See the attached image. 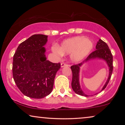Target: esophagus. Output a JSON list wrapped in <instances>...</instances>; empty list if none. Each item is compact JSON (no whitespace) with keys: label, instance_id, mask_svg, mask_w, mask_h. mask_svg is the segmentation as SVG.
Wrapping results in <instances>:
<instances>
[{"label":"esophagus","instance_id":"34e87169","mask_svg":"<svg viewBox=\"0 0 125 125\" xmlns=\"http://www.w3.org/2000/svg\"><path fill=\"white\" fill-rule=\"evenodd\" d=\"M69 66V65L66 64H65V63H61V68H63V67H65V66Z\"/></svg>","mask_w":125,"mask_h":125}]
</instances>
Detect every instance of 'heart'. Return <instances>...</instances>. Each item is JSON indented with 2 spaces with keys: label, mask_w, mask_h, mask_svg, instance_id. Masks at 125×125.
<instances>
[{
  "label": "heart",
  "mask_w": 125,
  "mask_h": 125,
  "mask_svg": "<svg viewBox=\"0 0 125 125\" xmlns=\"http://www.w3.org/2000/svg\"><path fill=\"white\" fill-rule=\"evenodd\" d=\"M93 48L94 42L92 39L84 36H75L64 40L59 47L54 46L52 50L60 56L70 54L72 62H78L87 57Z\"/></svg>",
  "instance_id": "obj_1"
}]
</instances>
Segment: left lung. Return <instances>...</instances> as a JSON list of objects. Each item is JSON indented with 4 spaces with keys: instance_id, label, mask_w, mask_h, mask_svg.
Masks as SVG:
<instances>
[{
    "instance_id": "1",
    "label": "left lung",
    "mask_w": 125,
    "mask_h": 125,
    "mask_svg": "<svg viewBox=\"0 0 125 125\" xmlns=\"http://www.w3.org/2000/svg\"><path fill=\"white\" fill-rule=\"evenodd\" d=\"M95 49H96V50L92 52V53H90L83 62L77 65H72L71 67L72 72V81L71 83L72 88L73 91L77 94L83 95V96L85 97L89 96V95H86V94L83 93L80 84V67L84 63L95 59L102 60L105 61L106 63L109 67V76L106 82L105 85H104V86L102 89L101 91L106 87L109 82V80L110 79L111 76H112L113 69V56L108 45L104 41L100 39L98 42H97Z\"/></svg>"
}]
</instances>
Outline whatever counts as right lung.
Segmentation results:
<instances>
[{"mask_svg": "<svg viewBox=\"0 0 125 125\" xmlns=\"http://www.w3.org/2000/svg\"><path fill=\"white\" fill-rule=\"evenodd\" d=\"M48 36L33 35L21 42L13 58V77L21 93L32 98L40 99L52 91L60 63L47 60L44 46Z\"/></svg>", "mask_w": 125, "mask_h": 125, "instance_id": "obj_1", "label": "right lung"}]
</instances>
